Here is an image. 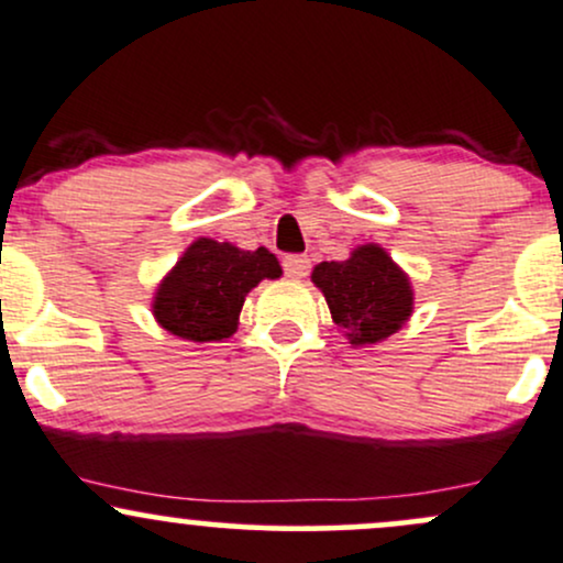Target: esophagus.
Returning a JSON list of instances; mask_svg holds the SVG:
<instances>
[{
	"instance_id": "obj_1",
	"label": "esophagus",
	"mask_w": 563,
	"mask_h": 563,
	"mask_svg": "<svg viewBox=\"0 0 563 563\" xmlns=\"http://www.w3.org/2000/svg\"><path fill=\"white\" fill-rule=\"evenodd\" d=\"M283 269H286V275L294 277V280H301V277L309 275V260L307 256L290 254L283 260Z\"/></svg>"
}]
</instances>
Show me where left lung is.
Wrapping results in <instances>:
<instances>
[{
	"label": "left lung",
	"mask_w": 563,
	"mask_h": 563,
	"mask_svg": "<svg viewBox=\"0 0 563 563\" xmlns=\"http://www.w3.org/2000/svg\"><path fill=\"white\" fill-rule=\"evenodd\" d=\"M312 283L352 346L386 341L412 314L410 277L378 243L357 245L344 262H320Z\"/></svg>",
	"instance_id": "8db88e82"
}]
</instances>
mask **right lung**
Here are the masks:
<instances>
[{
	"instance_id": "1",
	"label": "right lung",
	"mask_w": 563,
	"mask_h": 563,
	"mask_svg": "<svg viewBox=\"0 0 563 563\" xmlns=\"http://www.w3.org/2000/svg\"><path fill=\"white\" fill-rule=\"evenodd\" d=\"M280 275V262L264 245L243 251L214 238H198L158 283L153 318L164 331L192 344L224 341L238 331L251 288Z\"/></svg>"
}]
</instances>
